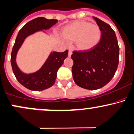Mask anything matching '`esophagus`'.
Returning a JSON list of instances; mask_svg holds the SVG:
<instances>
[{
  "instance_id": "34e87169",
  "label": "esophagus",
  "mask_w": 134,
  "mask_h": 134,
  "mask_svg": "<svg viewBox=\"0 0 134 134\" xmlns=\"http://www.w3.org/2000/svg\"><path fill=\"white\" fill-rule=\"evenodd\" d=\"M72 53V51H71V50H69V57H70V56H71Z\"/></svg>"
}]
</instances>
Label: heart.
Listing matches in <instances>:
<instances>
[{
    "label": "heart",
    "mask_w": 134,
    "mask_h": 134,
    "mask_svg": "<svg viewBox=\"0 0 134 134\" xmlns=\"http://www.w3.org/2000/svg\"><path fill=\"white\" fill-rule=\"evenodd\" d=\"M62 35L66 39L76 41V46L79 50L87 51L98 44L102 32L97 25L86 21H76L64 27Z\"/></svg>",
    "instance_id": "heart-1"
}]
</instances>
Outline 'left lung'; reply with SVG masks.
I'll return each mask as SVG.
<instances>
[{
    "label": "left lung",
    "mask_w": 134,
    "mask_h": 134,
    "mask_svg": "<svg viewBox=\"0 0 134 134\" xmlns=\"http://www.w3.org/2000/svg\"><path fill=\"white\" fill-rule=\"evenodd\" d=\"M102 32L100 42L87 51H74L72 73L77 86L87 90H97L112 79L119 63V46L111 26L93 16Z\"/></svg>",
    "instance_id": "8db88e82"
}]
</instances>
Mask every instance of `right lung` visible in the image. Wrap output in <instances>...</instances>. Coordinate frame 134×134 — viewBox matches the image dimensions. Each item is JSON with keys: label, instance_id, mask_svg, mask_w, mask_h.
<instances>
[{"label": "right lung", "instance_id": "add662e5", "mask_svg": "<svg viewBox=\"0 0 134 134\" xmlns=\"http://www.w3.org/2000/svg\"><path fill=\"white\" fill-rule=\"evenodd\" d=\"M57 21L58 20L55 19L48 20L43 17L36 18L26 23L18 34L11 52V64L16 78L26 88L33 91H42L51 87L55 82L58 69L68 56L67 49L62 53L51 52L40 69L29 74L22 72L16 62L18 51L26 37L36 32L50 29Z\"/></svg>", "mask_w": 134, "mask_h": 134}]
</instances>
